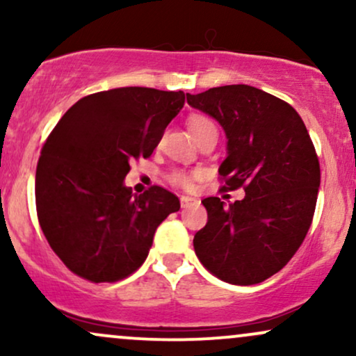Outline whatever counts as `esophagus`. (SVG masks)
Returning <instances> with one entry per match:
<instances>
[{
	"label": "esophagus",
	"mask_w": 356,
	"mask_h": 356,
	"mask_svg": "<svg viewBox=\"0 0 356 356\" xmlns=\"http://www.w3.org/2000/svg\"><path fill=\"white\" fill-rule=\"evenodd\" d=\"M199 201L195 197H191V195H181V206L189 207L191 204H197Z\"/></svg>",
	"instance_id": "esophagus-1"
}]
</instances>
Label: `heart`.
<instances>
[{"instance_id": "b5f03b06", "label": "heart", "mask_w": 356, "mask_h": 356, "mask_svg": "<svg viewBox=\"0 0 356 356\" xmlns=\"http://www.w3.org/2000/svg\"><path fill=\"white\" fill-rule=\"evenodd\" d=\"M189 127H191V132L194 138L199 136V134L206 132V130H216L214 122L211 118L204 117V115H194L189 120ZM172 182L177 184V186L182 187H191L192 186V177L191 175L184 174V172H175L172 175Z\"/></svg>"}]
</instances>
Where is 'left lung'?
I'll list each match as a JSON object with an SVG mask.
<instances>
[{"label": "left lung", "mask_w": 356, "mask_h": 356, "mask_svg": "<svg viewBox=\"0 0 356 356\" xmlns=\"http://www.w3.org/2000/svg\"><path fill=\"white\" fill-rule=\"evenodd\" d=\"M187 104L226 134L222 189L246 192L234 204L204 199L207 224L194 236L195 254L226 283H261L286 266L312 226L320 187L312 138L291 105L249 85L187 93Z\"/></svg>", "instance_id": "1"}]
</instances>
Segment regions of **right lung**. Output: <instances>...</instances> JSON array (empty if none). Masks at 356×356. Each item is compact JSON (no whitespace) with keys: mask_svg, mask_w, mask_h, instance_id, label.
I'll use <instances>...</instances> for the list:
<instances>
[{"mask_svg":"<svg viewBox=\"0 0 356 356\" xmlns=\"http://www.w3.org/2000/svg\"><path fill=\"white\" fill-rule=\"evenodd\" d=\"M186 93L122 87L83 97L44 142L35 177L36 212L55 254L92 283L137 271L177 195L125 186L130 162L150 157Z\"/></svg>","mask_w":356,"mask_h":356,"instance_id":"obj_1","label":"right lung"}]
</instances>
